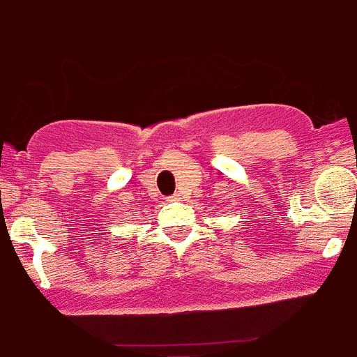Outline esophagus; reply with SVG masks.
Segmentation results:
<instances>
[{
  "label": "esophagus",
  "mask_w": 357,
  "mask_h": 357,
  "mask_svg": "<svg viewBox=\"0 0 357 357\" xmlns=\"http://www.w3.org/2000/svg\"><path fill=\"white\" fill-rule=\"evenodd\" d=\"M178 200V196H170V198H168V202H176Z\"/></svg>",
  "instance_id": "34e87169"
}]
</instances>
